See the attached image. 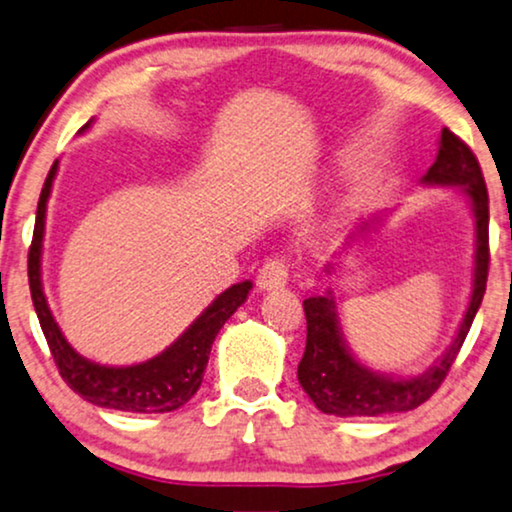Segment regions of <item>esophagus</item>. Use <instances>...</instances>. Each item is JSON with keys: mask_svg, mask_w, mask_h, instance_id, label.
I'll use <instances>...</instances> for the list:
<instances>
[{"mask_svg": "<svg viewBox=\"0 0 512 512\" xmlns=\"http://www.w3.org/2000/svg\"><path fill=\"white\" fill-rule=\"evenodd\" d=\"M258 289H280L287 285V263L285 258L275 256L268 258L261 268H258V277H256Z\"/></svg>", "mask_w": 512, "mask_h": 512, "instance_id": "obj_1", "label": "esophagus"}]
</instances>
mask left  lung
I'll use <instances>...</instances> for the list:
<instances>
[{
  "label": "left lung",
  "mask_w": 512,
  "mask_h": 512,
  "mask_svg": "<svg viewBox=\"0 0 512 512\" xmlns=\"http://www.w3.org/2000/svg\"><path fill=\"white\" fill-rule=\"evenodd\" d=\"M422 185L460 187L475 213V280H472V296L463 323L453 344L430 370L408 380H394L389 375L372 372L351 356L330 292L306 299V351L296 375L315 408L323 413L339 418H375V415L406 413L418 408L449 375V368L456 361L472 320L482 306L489 275V194L477 156L449 128L441 130L437 161L422 175Z\"/></svg>",
  "instance_id": "left-lung-1"
}]
</instances>
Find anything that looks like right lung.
<instances>
[{"label":"right lung","instance_id":"obj_1","mask_svg":"<svg viewBox=\"0 0 512 512\" xmlns=\"http://www.w3.org/2000/svg\"><path fill=\"white\" fill-rule=\"evenodd\" d=\"M90 123L82 130L90 128ZM56 168H59V163L54 161L47 180H44L40 201H37L33 244L28 251V282L37 320H40L59 375L75 394H80L94 406L128 410V413H170V410H178L201 387L213 339L225 325V320L244 304L251 282L246 280L225 289L166 351L149 358V361L128 365V368H109V365L87 361L66 342L52 311H49L47 296L42 289L44 218H47V201Z\"/></svg>","mask_w":512,"mask_h":512}]
</instances>
